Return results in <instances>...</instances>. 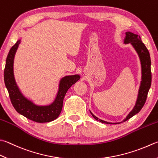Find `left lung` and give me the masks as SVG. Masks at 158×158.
I'll use <instances>...</instances> for the list:
<instances>
[{
	"instance_id": "obj_1",
	"label": "left lung",
	"mask_w": 158,
	"mask_h": 158,
	"mask_svg": "<svg viewBox=\"0 0 158 158\" xmlns=\"http://www.w3.org/2000/svg\"><path fill=\"white\" fill-rule=\"evenodd\" d=\"M124 44L131 43V45L135 49L137 53L140 60L141 63V69H142V80L139 86V89L138 91V98H137L135 105L126 118L123 122H125L129 120L131 118H132L133 115L138 114L142 109V107L144 105L146 100H147L148 92L151 87V58L150 54L148 49L144 44L142 43L141 38L138 34H135L132 32L127 31L126 32V36L124 38ZM92 116L96 119V120L100 121V123L105 124H116L123 123H108V122L104 121L100 119H98L96 115H94L90 111Z\"/></svg>"
}]
</instances>
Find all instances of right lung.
I'll use <instances>...</instances> for the list:
<instances>
[{"instance_id":"1","label":"right lung","mask_w":158,"mask_h":158,"mask_svg":"<svg viewBox=\"0 0 158 158\" xmlns=\"http://www.w3.org/2000/svg\"><path fill=\"white\" fill-rule=\"evenodd\" d=\"M20 39L11 47L9 52L4 71V80L11 104L16 111L36 123H49L56 120L62 111V103L65 94L71 86L78 81L80 76L78 74L66 76L61 78L59 83L58 94L53 102L49 105L40 106L34 104L23 96L16 82L14 74V60Z\"/></svg>"}]
</instances>
